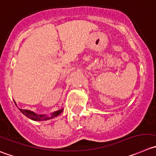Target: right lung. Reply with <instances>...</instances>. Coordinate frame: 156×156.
Returning a JSON list of instances; mask_svg holds the SVG:
<instances>
[{
	"instance_id": "add662e5",
	"label": "right lung",
	"mask_w": 156,
	"mask_h": 156,
	"mask_svg": "<svg viewBox=\"0 0 156 156\" xmlns=\"http://www.w3.org/2000/svg\"><path fill=\"white\" fill-rule=\"evenodd\" d=\"M15 103V102H14ZM16 105V103H15ZM19 110L23 113L25 116H27V118L30 119L31 120H34V121H45V120H48V119H53V118L56 117L58 116V115H60L61 113L63 112L64 109H60V110H58V111L55 112L51 114V115L49 117V116L47 115H37L35 114L34 112H33L30 111V110H27V109H21L19 108Z\"/></svg>"
}]
</instances>
